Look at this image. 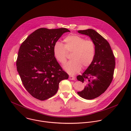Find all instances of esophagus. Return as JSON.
<instances>
[{"mask_svg": "<svg viewBox=\"0 0 131 131\" xmlns=\"http://www.w3.org/2000/svg\"><path fill=\"white\" fill-rule=\"evenodd\" d=\"M69 80H75V77H73V76L70 75L69 77Z\"/></svg>", "mask_w": 131, "mask_h": 131, "instance_id": "1", "label": "esophagus"}]
</instances>
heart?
<instances>
[{
  "label": "heart",
  "instance_id": "b5f03b06",
  "mask_svg": "<svg viewBox=\"0 0 131 131\" xmlns=\"http://www.w3.org/2000/svg\"><path fill=\"white\" fill-rule=\"evenodd\" d=\"M64 45L56 42L53 47V53L55 59L62 65L66 63L67 52L72 53L71 61L64 66V69L70 74L79 72L82 67H88L94 60L96 52L95 42L91 39H86L79 35H70L63 40Z\"/></svg>",
  "mask_w": 131,
  "mask_h": 131
}]
</instances>
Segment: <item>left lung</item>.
I'll use <instances>...</instances> for the list:
<instances>
[{
  "label": "left lung",
  "mask_w": 131,
  "mask_h": 131,
  "mask_svg": "<svg viewBox=\"0 0 131 131\" xmlns=\"http://www.w3.org/2000/svg\"><path fill=\"white\" fill-rule=\"evenodd\" d=\"M78 32L89 36L96 45L93 61L81 75L77 77L86 85L78 94L85 99L92 100L104 93L110 85L115 67V57L108 42L95 30H79Z\"/></svg>",
  "instance_id": "obj_1"
}]
</instances>
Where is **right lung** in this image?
<instances>
[{
  "label": "right lung",
  "instance_id": "add662e5",
  "mask_svg": "<svg viewBox=\"0 0 131 131\" xmlns=\"http://www.w3.org/2000/svg\"><path fill=\"white\" fill-rule=\"evenodd\" d=\"M70 30L66 28H40L29 35L20 46L16 61L22 83L34 97L44 101L58 91L59 84L68 79L55 59L54 43Z\"/></svg>",
  "mask_w": 131,
  "mask_h": 131
}]
</instances>
